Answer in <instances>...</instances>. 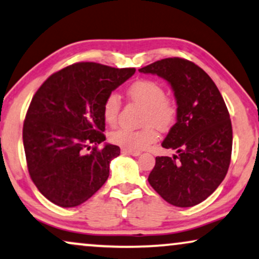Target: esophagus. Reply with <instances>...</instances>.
Instances as JSON below:
<instances>
[{
  "mask_svg": "<svg viewBox=\"0 0 259 259\" xmlns=\"http://www.w3.org/2000/svg\"><path fill=\"white\" fill-rule=\"evenodd\" d=\"M121 152L124 155H131V156H139L140 152L138 151H130V150H126V149H121Z\"/></svg>",
  "mask_w": 259,
  "mask_h": 259,
  "instance_id": "34e87169",
  "label": "esophagus"
}]
</instances>
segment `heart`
<instances>
[{
    "label": "heart",
    "instance_id": "heart-1",
    "mask_svg": "<svg viewBox=\"0 0 259 259\" xmlns=\"http://www.w3.org/2000/svg\"><path fill=\"white\" fill-rule=\"evenodd\" d=\"M127 96L133 103L144 107L140 130L119 128L110 135V142L130 151H142L155 143L159 131H168L177 122L179 115L178 102L165 95L164 88L159 82L142 79L133 82L127 90ZM121 110V98L116 92H111L103 102V119L105 123L114 126L117 122Z\"/></svg>",
    "mask_w": 259,
    "mask_h": 259
}]
</instances>
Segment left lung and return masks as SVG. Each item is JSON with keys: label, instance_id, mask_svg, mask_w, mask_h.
Listing matches in <instances>:
<instances>
[{"label": "left lung", "instance_id": "obj_1", "mask_svg": "<svg viewBox=\"0 0 259 259\" xmlns=\"http://www.w3.org/2000/svg\"><path fill=\"white\" fill-rule=\"evenodd\" d=\"M139 72L165 79L179 107L177 123L162 143L177 155L156 157L149 184L171 205H197L219 187L231 163L233 131L225 101L212 79L188 60L169 57Z\"/></svg>", "mask_w": 259, "mask_h": 259}]
</instances>
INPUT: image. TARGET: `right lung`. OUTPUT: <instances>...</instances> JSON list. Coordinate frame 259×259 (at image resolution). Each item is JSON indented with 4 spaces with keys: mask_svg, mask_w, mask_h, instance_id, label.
Wrapping results in <instances>:
<instances>
[{
    "mask_svg": "<svg viewBox=\"0 0 259 259\" xmlns=\"http://www.w3.org/2000/svg\"><path fill=\"white\" fill-rule=\"evenodd\" d=\"M135 72L78 62L50 75L34 94L22 142L32 181L52 203L80 205L107 181L120 148L105 144L98 149L105 140L103 102Z\"/></svg>",
    "mask_w": 259,
    "mask_h": 259,
    "instance_id": "right-lung-1",
    "label": "right lung"
}]
</instances>
